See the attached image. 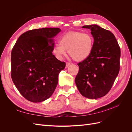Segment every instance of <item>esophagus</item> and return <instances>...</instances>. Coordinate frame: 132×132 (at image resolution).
<instances>
[{"label": "esophagus", "mask_w": 132, "mask_h": 132, "mask_svg": "<svg viewBox=\"0 0 132 132\" xmlns=\"http://www.w3.org/2000/svg\"><path fill=\"white\" fill-rule=\"evenodd\" d=\"M71 64V63L69 62H67L66 63V68H68V67H69V65Z\"/></svg>", "instance_id": "esophagus-1"}]
</instances>
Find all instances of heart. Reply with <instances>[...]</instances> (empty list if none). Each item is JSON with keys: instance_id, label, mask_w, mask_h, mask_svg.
Listing matches in <instances>:
<instances>
[{"instance_id": "b5f03b06", "label": "heart", "mask_w": 132, "mask_h": 132, "mask_svg": "<svg viewBox=\"0 0 132 132\" xmlns=\"http://www.w3.org/2000/svg\"><path fill=\"white\" fill-rule=\"evenodd\" d=\"M94 38L90 33L81 31H69L59 39V44L53 47V52L58 58L66 55V51L75 61L81 62L88 58L93 52Z\"/></svg>"}]
</instances>
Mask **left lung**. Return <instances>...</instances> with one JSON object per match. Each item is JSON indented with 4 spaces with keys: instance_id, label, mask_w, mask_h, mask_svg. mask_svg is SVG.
Wrapping results in <instances>:
<instances>
[{
    "instance_id": "8db88e82",
    "label": "left lung",
    "mask_w": 132,
    "mask_h": 132,
    "mask_svg": "<svg viewBox=\"0 0 132 132\" xmlns=\"http://www.w3.org/2000/svg\"><path fill=\"white\" fill-rule=\"evenodd\" d=\"M82 27L91 30L95 43L90 56L78 64L79 70L75 82L83 96L96 99L109 93L117 77L121 50L111 31L97 25Z\"/></svg>"
}]
</instances>
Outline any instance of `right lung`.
Segmentation results:
<instances>
[{
    "label": "right lung",
    "mask_w": 132,
    "mask_h": 132,
    "mask_svg": "<svg viewBox=\"0 0 132 132\" xmlns=\"http://www.w3.org/2000/svg\"><path fill=\"white\" fill-rule=\"evenodd\" d=\"M61 30L45 27L29 30L19 37L11 54V77L23 97L40 102L56 88L60 71L65 67L52 54L53 38Z\"/></svg>",
    "instance_id": "1"
}]
</instances>
